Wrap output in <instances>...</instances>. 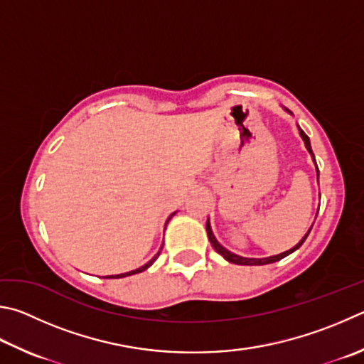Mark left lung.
I'll list each match as a JSON object with an SVG mask.
<instances>
[{
	"mask_svg": "<svg viewBox=\"0 0 364 364\" xmlns=\"http://www.w3.org/2000/svg\"><path fill=\"white\" fill-rule=\"evenodd\" d=\"M288 111V109H287ZM299 135L302 136V140H304V144H306V148H307V151L310 153V156H312V161H314V164H315V167H316V162H315V156H314V153H312V146H310V140H309V136L304 134V132L299 129ZM316 178H318V167H316ZM312 229V228H310ZM310 229L307 230V234L302 237L301 239V242L297 243V245H294L291 250H288V251H283V253H280V255H275V256H269V257H243V256H239V255H235V253H232V251H229V250H226L224 248L220 242L216 240V237L213 235V230H211V226H210V220L207 221V234H208V240H210V243H211V247H213L215 250H216V253H220L224 259L226 261H229V262H232V264H240V266H264V264H272V262H277V261H280V259H283V257L285 256H288V255H291L293 251H296L297 248H299L304 242H306V239H307V235L310 234Z\"/></svg>",
	"mask_w": 364,
	"mask_h": 364,
	"instance_id": "obj_1",
	"label": "left lung"
}]
</instances>
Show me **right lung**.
Returning <instances> with one entry per match:
<instances>
[{
	"label": "right lung",
	"instance_id": "obj_1",
	"mask_svg": "<svg viewBox=\"0 0 364 364\" xmlns=\"http://www.w3.org/2000/svg\"><path fill=\"white\" fill-rule=\"evenodd\" d=\"M173 215H175V213H171V215H170V218L173 216ZM170 218H168V220H170ZM168 220H167V223H168ZM161 250H162V247H161ZM161 250H159V253H157V255L153 257V259H151V261H148L146 264H144V266L138 267V269H135V270H130V272H125V274H119V275H108L107 279H122V277H129V275H134V274H138V272H143V270H146V269L151 266V264H153V262L157 259V257H159V255H161Z\"/></svg>",
	"mask_w": 364,
	"mask_h": 364
}]
</instances>
